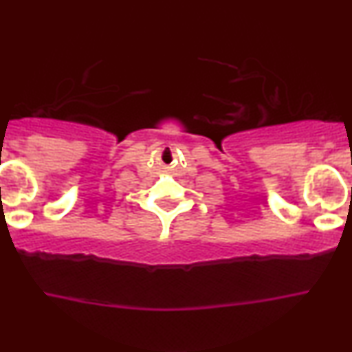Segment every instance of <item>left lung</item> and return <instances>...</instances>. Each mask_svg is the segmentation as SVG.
Returning a JSON list of instances; mask_svg holds the SVG:
<instances>
[{"mask_svg":"<svg viewBox=\"0 0 352 352\" xmlns=\"http://www.w3.org/2000/svg\"><path fill=\"white\" fill-rule=\"evenodd\" d=\"M351 195H352V188H351Z\"/></svg>","mask_w":352,"mask_h":352,"instance_id":"left-lung-1","label":"left lung"}]
</instances>
